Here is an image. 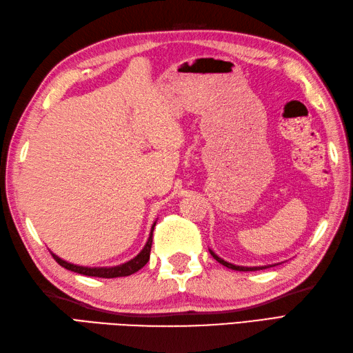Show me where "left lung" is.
I'll use <instances>...</instances> for the list:
<instances>
[{"label":"left lung","instance_id":"8db88e82","mask_svg":"<svg viewBox=\"0 0 353 353\" xmlns=\"http://www.w3.org/2000/svg\"><path fill=\"white\" fill-rule=\"evenodd\" d=\"M210 253H211V256H212L214 259H216L219 263L225 265V266H228V268L235 270V271H259V270H265V268H270V266H272V265H263V266H239V265H234V263H229V262H226V261H223L221 257H219L212 250H210Z\"/></svg>","mask_w":353,"mask_h":353}]
</instances>
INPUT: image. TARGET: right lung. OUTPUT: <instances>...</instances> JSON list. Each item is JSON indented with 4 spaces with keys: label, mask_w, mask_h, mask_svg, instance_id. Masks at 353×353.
<instances>
[{
    "label": "right lung",
    "mask_w": 353,
    "mask_h": 353,
    "mask_svg": "<svg viewBox=\"0 0 353 353\" xmlns=\"http://www.w3.org/2000/svg\"><path fill=\"white\" fill-rule=\"evenodd\" d=\"M154 226H156V223H154L152 228H151V234L147 244L141 250V253L137 254L136 257H133L132 261H128L123 265H118V266H109V268H88V266H79V265H74V263H68L65 261H63L61 257H58L57 254L50 253L54 256V259L63 266V268L68 270V271H73L77 274H83V276H88V277H101V279H115V277H125V276H132L136 271H139L141 268H143L147 262L150 261V253H151V245H152V230Z\"/></svg>",
    "instance_id": "obj_1"
}]
</instances>
